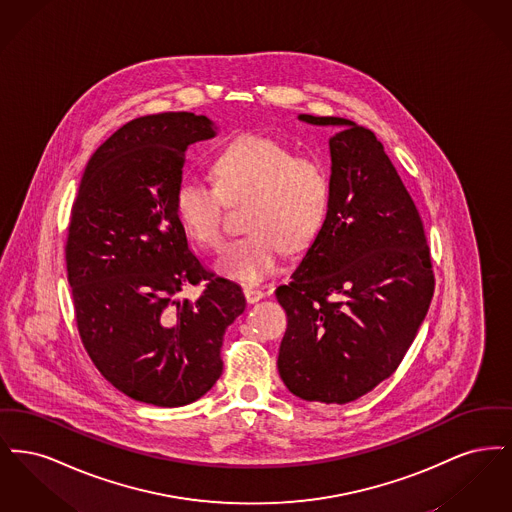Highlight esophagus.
Returning <instances> with one entry per match:
<instances>
[{
  "mask_svg": "<svg viewBox=\"0 0 512 512\" xmlns=\"http://www.w3.org/2000/svg\"><path fill=\"white\" fill-rule=\"evenodd\" d=\"M244 295L247 303H257L259 299H263V297H265V292H263V290H259V288H253V286H245Z\"/></svg>",
  "mask_w": 512,
  "mask_h": 512,
  "instance_id": "34e87169",
  "label": "esophagus"
}]
</instances>
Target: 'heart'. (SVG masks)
<instances>
[{"instance_id":"b5f03b06","label":"heart","mask_w":512,"mask_h":512,"mask_svg":"<svg viewBox=\"0 0 512 512\" xmlns=\"http://www.w3.org/2000/svg\"><path fill=\"white\" fill-rule=\"evenodd\" d=\"M215 188L184 180L174 211L186 234L203 247L222 244L224 201L249 197L244 238L224 247L215 270L228 280L259 284L272 274L282 251H301L317 238L330 207L332 184L324 165L299 157L267 136L245 134L222 147L211 163Z\"/></svg>"}]
</instances>
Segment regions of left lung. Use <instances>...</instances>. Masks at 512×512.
<instances>
[{"label":"left lung","mask_w":512,"mask_h":512,"mask_svg":"<svg viewBox=\"0 0 512 512\" xmlns=\"http://www.w3.org/2000/svg\"><path fill=\"white\" fill-rule=\"evenodd\" d=\"M336 126L330 207L292 282L276 288L288 315L278 353L286 388L305 401L349 403L390 378L434 295L424 226L384 146L365 126Z\"/></svg>","instance_id":"left-lung-1"}]
</instances>
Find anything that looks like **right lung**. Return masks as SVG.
Returning a JSON list of instances; mask_svg holds the SVG:
<instances>
[{"instance_id": "1", "label": "right lung", "mask_w": 512, "mask_h": 512, "mask_svg": "<svg viewBox=\"0 0 512 512\" xmlns=\"http://www.w3.org/2000/svg\"><path fill=\"white\" fill-rule=\"evenodd\" d=\"M217 134L205 115L126 122L90 157L67 234L82 343L117 390L155 407L194 403L222 374L224 330L244 313L236 282L213 276L174 211L186 149ZM206 282L197 300L184 285Z\"/></svg>"}]
</instances>
